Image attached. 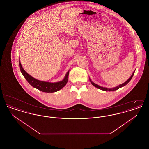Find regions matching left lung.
<instances>
[{
  "label": "left lung",
  "mask_w": 149,
  "mask_h": 149,
  "mask_svg": "<svg viewBox=\"0 0 149 149\" xmlns=\"http://www.w3.org/2000/svg\"><path fill=\"white\" fill-rule=\"evenodd\" d=\"M134 73H135V71H134V72L132 73V75L130 77V78H129L126 82H125L124 83H123V84H120V85H118V86H116V87L113 88H104V87L100 86H99V85H97V84H96L94 83L93 81H91V79H90V81L91 82L93 86H95V87H96L97 88H98L99 89H101V90H102V91H106V92H107V91H109V92H110V91H116V90L118 89L119 88H120L122 87V86H125V85H126L127 83H128V82L131 80V79H132V77H133V76H134Z\"/></svg>",
  "instance_id": "8db88e82"
}]
</instances>
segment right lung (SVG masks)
<instances>
[{
    "label": "right lung",
    "mask_w": 149,
    "mask_h": 149,
    "mask_svg": "<svg viewBox=\"0 0 149 149\" xmlns=\"http://www.w3.org/2000/svg\"><path fill=\"white\" fill-rule=\"evenodd\" d=\"M19 67H20V70L21 71L22 74H23V75L24 76L25 79L27 80V81L29 82V84L32 85L33 87L43 92L54 93L58 91L59 90L61 89L64 86H65L68 81L69 71L67 72L65 78L63 80L56 83H50V82L40 81L36 79L35 78H33L23 69V68H22L21 63L20 62L19 58Z\"/></svg>",
    "instance_id": "right-lung-1"
}]
</instances>
